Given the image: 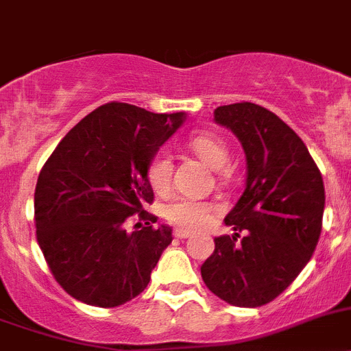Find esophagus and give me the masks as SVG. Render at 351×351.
Wrapping results in <instances>:
<instances>
[{
	"label": "esophagus",
	"instance_id": "34e87169",
	"mask_svg": "<svg viewBox=\"0 0 351 351\" xmlns=\"http://www.w3.org/2000/svg\"><path fill=\"white\" fill-rule=\"evenodd\" d=\"M173 236H176L178 239H186L191 236V232L184 231V229H173Z\"/></svg>",
	"mask_w": 351,
	"mask_h": 351
}]
</instances>
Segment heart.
<instances>
[{"mask_svg": "<svg viewBox=\"0 0 351 351\" xmlns=\"http://www.w3.org/2000/svg\"><path fill=\"white\" fill-rule=\"evenodd\" d=\"M189 148L212 169H223L229 162V149L226 143L215 134H196L189 139ZM173 163L167 149L153 156L148 169V179L156 193H165L172 182ZM213 205L196 198L181 196L165 206V219L181 229H199L206 226L212 217Z\"/></svg>", "mask_w": 351, "mask_h": 351, "instance_id": "1", "label": "heart"}]
</instances>
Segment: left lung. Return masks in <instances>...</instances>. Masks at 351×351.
I'll return each instance as SVG.
<instances>
[{
    "label": "left lung",
    "instance_id": "left-lung-1",
    "mask_svg": "<svg viewBox=\"0 0 351 351\" xmlns=\"http://www.w3.org/2000/svg\"><path fill=\"white\" fill-rule=\"evenodd\" d=\"M213 120L241 143L246 182L223 219L234 236L213 239L202 278L223 302L255 308L278 298L313 255L326 203L322 176L305 143L270 110L234 103L215 108ZM239 232L245 236L236 245Z\"/></svg>",
    "mask_w": 351,
    "mask_h": 351
}]
</instances>
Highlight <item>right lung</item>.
Wrapping results in <instances>:
<instances>
[{
    "label": "right lung",
    "instance_id": "1",
    "mask_svg": "<svg viewBox=\"0 0 351 351\" xmlns=\"http://www.w3.org/2000/svg\"><path fill=\"white\" fill-rule=\"evenodd\" d=\"M184 119L106 103L70 129L43 167L34 193L38 243L58 285L79 302L112 308L148 286L172 243V229L155 228L156 217L143 210L153 202L148 169ZM136 213L142 229L129 233Z\"/></svg>",
    "mask_w": 351,
    "mask_h": 351
}]
</instances>
